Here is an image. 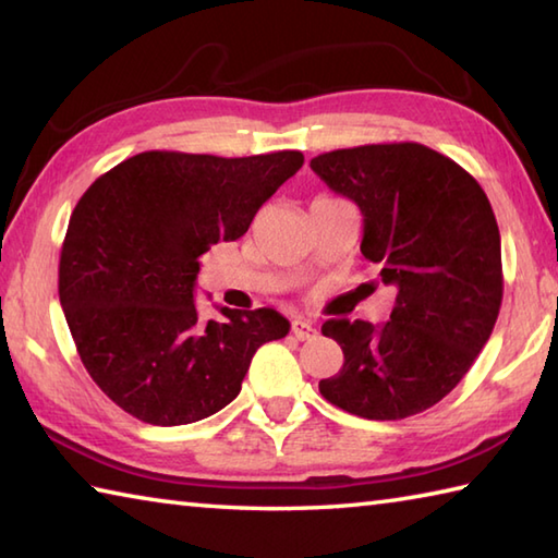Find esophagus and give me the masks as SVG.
Returning a JSON list of instances; mask_svg holds the SVG:
<instances>
[{
  "label": "esophagus",
  "mask_w": 558,
  "mask_h": 558,
  "mask_svg": "<svg viewBox=\"0 0 558 558\" xmlns=\"http://www.w3.org/2000/svg\"><path fill=\"white\" fill-rule=\"evenodd\" d=\"M291 332H293L295 339H301V342H311V339H317V329L305 320H293Z\"/></svg>",
  "instance_id": "1"
}]
</instances>
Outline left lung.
I'll return each instance as SVG.
<instances>
[{
    "label": "left lung",
    "instance_id": "obj_1",
    "mask_svg": "<svg viewBox=\"0 0 558 558\" xmlns=\"http://www.w3.org/2000/svg\"><path fill=\"white\" fill-rule=\"evenodd\" d=\"M311 168L363 214L361 253L397 289L385 325L327 320L344 366L320 380L327 402L397 422L440 402L494 332L504 301L501 233L482 185L424 144H366Z\"/></svg>",
    "mask_w": 558,
    "mask_h": 558
}]
</instances>
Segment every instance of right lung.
<instances>
[{
    "mask_svg": "<svg viewBox=\"0 0 558 558\" xmlns=\"http://www.w3.org/2000/svg\"><path fill=\"white\" fill-rule=\"evenodd\" d=\"M301 166V151H144L76 202L60 303L84 368L124 412L151 426L207 418L241 392L255 351L289 335L275 308L204 320L195 279L199 257L241 238Z\"/></svg>",
    "mask_w": 558,
    "mask_h": 558,
    "instance_id": "add662e5",
    "label": "right lung"
}]
</instances>
